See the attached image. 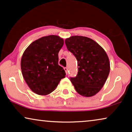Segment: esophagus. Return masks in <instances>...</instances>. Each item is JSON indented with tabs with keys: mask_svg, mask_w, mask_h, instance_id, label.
<instances>
[{
	"mask_svg": "<svg viewBox=\"0 0 132 132\" xmlns=\"http://www.w3.org/2000/svg\"><path fill=\"white\" fill-rule=\"evenodd\" d=\"M64 70L65 71V73L67 74L68 73V68L67 67H65L64 68Z\"/></svg>",
	"mask_w": 132,
	"mask_h": 132,
	"instance_id": "34e87169",
	"label": "esophagus"
}]
</instances>
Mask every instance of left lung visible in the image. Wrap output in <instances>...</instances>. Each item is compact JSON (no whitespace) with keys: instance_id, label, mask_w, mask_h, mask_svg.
I'll use <instances>...</instances> for the list:
<instances>
[{"instance_id":"1","label":"left lung","mask_w":132,"mask_h":132,"mask_svg":"<svg viewBox=\"0 0 132 132\" xmlns=\"http://www.w3.org/2000/svg\"><path fill=\"white\" fill-rule=\"evenodd\" d=\"M65 43L77 61V75L70 77L75 89L84 97L95 95L103 86L110 72L106 52L93 39L83 36H72Z\"/></svg>"}]
</instances>
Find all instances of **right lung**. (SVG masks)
<instances>
[{"mask_svg":"<svg viewBox=\"0 0 132 132\" xmlns=\"http://www.w3.org/2000/svg\"><path fill=\"white\" fill-rule=\"evenodd\" d=\"M64 39L48 35L32 42L24 50L21 59V69L26 84L34 93L49 94L57 87L65 72L58 65V53Z\"/></svg>","mask_w":132,"mask_h":132,"instance_id":"right-lung-1","label":"right lung"}]
</instances>
